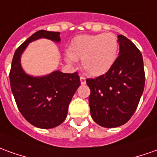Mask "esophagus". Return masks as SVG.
Here are the masks:
<instances>
[{
  "mask_svg": "<svg viewBox=\"0 0 157 157\" xmlns=\"http://www.w3.org/2000/svg\"><path fill=\"white\" fill-rule=\"evenodd\" d=\"M80 82L82 85H85V83H86V79H85V77H83V76L80 77Z\"/></svg>",
  "mask_w": 157,
  "mask_h": 157,
  "instance_id": "34e87169",
  "label": "esophagus"
}]
</instances>
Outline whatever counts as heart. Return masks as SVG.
Returning a JSON list of instances; mask_svg holds the SVG:
<instances>
[{
  "label": "heart",
  "mask_w": 157,
  "mask_h": 157,
  "mask_svg": "<svg viewBox=\"0 0 157 157\" xmlns=\"http://www.w3.org/2000/svg\"><path fill=\"white\" fill-rule=\"evenodd\" d=\"M119 42L116 36L109 33L78 36L72 40L67 60H82V67L93 76L104 74L115 62Z\"/></svg>",
  "instance_id": "1"
}]
</instances>
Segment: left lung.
<instances>
[{
  "label": "left lung",
  "instance_id": "obj_1",
  "mask_svg": "<svg viewBox=\"0 0 157 157\" xmlns=\"http://www.w3.org/2000/svg\"><path fill=\"white\" fill-rule=\"evenodd\" d=\"M120 53L108 72L87 78L89 104L94 121L103 127H117L128 121L142 96L145 74L141 52L125 36H118Z\"/></svg>",
  "mask_w": 157,
  "mask_h": 157
}]
</instances>
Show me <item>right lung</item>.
<instances>
[{
    "mask_svg": "<svg viewBox=\"0 0 157 157\" xmlns=\"http://www.w3.org/2000/svg\"><path fill=\"white\" fill-rule=\"evenodd\" d=\"M60 42V32L41 30L19 46L12 60L9 78L19 112L29 123L43 129L60 125L67 115L69 103L80 85L78 72L56 71L40 78L29 76L20 66V56L29 43L38 38Z\"/></svg>",
    "mask_w": 157,
    "mask_h": 157,
    "instance_id": "1",
    "label": "right lung"
}]
</instances>
